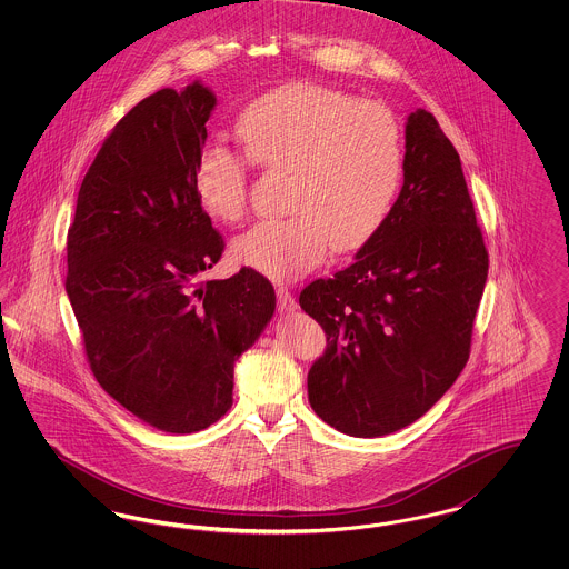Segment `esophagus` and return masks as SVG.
<instances>
[{
	"label": "esophagus",
	"mask_w": 569,
	"mask_h": 569,
	"mask_svg": "<svg viewBox=\"0 0 569 569\" xmlns=\"http://www.w3.org/2000/svg\"><path fill=\"white\" fill-rule=\"evenodd\" d=\"M277 302H279V309L283 311V313H292V311H297V300L292 297V292L288 290V288H277Z\"/></svg>",
	"instance_id": "1"
}]
</instances>
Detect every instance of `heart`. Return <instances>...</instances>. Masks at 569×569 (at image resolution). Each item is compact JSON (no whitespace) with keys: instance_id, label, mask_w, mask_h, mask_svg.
I'll list each match as a JSON object with an SVG mask.
<instances>
[{"instance_id":"b5f03b06","label":"heart","mask_w":569,"mask_h":569,"mask_svg":"<svg viewBox=\"0 0 569 569\" xmlns=\"http://www.w3.org/2000/svg\"><path fill=\"white\" fill-rule=\"evenodd\" d=\"M234 130L249 162L292 174V216L258 221L237 237L234 262L292 281L318 267L330 244L346 253L376 237L403 177L401 128L390 110L297 82L244 104ZM247 160L223 142L200 151L193 191L207 216L226 223L243 217Z\"/></svg>"}]
</instances>
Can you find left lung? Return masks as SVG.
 Listing matches in <instances>:
<instances>
[{
    "instance_id": "1",
    "label": "left lung",
    "mask_w": 569,
    "mask_h": 569,
    "mask_svg": "<svg viewBox=\"0 0 569 569\" xmlns=\"http://www.w3.org/2000/svg\"><path fill=\"white\" fill-rule=\"evenodd\" d=\"M488 253L455 144L429 110L406 123L403 188L376 237L300 292L325 328L307 376L313 411L341 433L416 422L467 365Z\"/></svg>"
}]
</instances>
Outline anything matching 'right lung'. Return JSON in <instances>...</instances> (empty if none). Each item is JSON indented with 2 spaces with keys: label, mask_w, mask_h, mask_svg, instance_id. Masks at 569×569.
Returning <instances> with one entry per match:
<instances>
[{
  "label": "right lung",
  "mask_w": 569,
  "mask_h": 569,
  "mask_svg": "<svg viewBox=\"0 0 569 569\" xmlns=\"http://www.w3.org/2000/svg\"><path fill=\"white\" fill-rule=\"evenodd\" d=\"M216 104L200 81L138 102L89 166L68 230L66 292L89 367L166 433L202 431L230 409L234 362L274 313L253 269L202 281L223 251L193 191Z\"/></svg>",
  "instance_id": "add662e5"
}]
</instances>
